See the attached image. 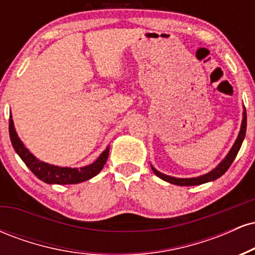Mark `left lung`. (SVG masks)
<instances>
[{
  "label": "left lung",
  "mask_w": 255,
  "mask_h": 255,
  "mask_svg": "<svg viewBox=\"0 0 255 255\" xmlns=\"http://www.w3.org/2000/svg\"><path fill=\"white\" fill-rule=\"evenodd\" d=\"M246 128H247V116H246V109H245L244 120H242V125H241V130H240L239 136H238V139H236L235 144H234L233 147H231V150L229 153H228V156L225 157L223 160H222L221 164H219L216 169H213L212 171L203 175V176L193 177V178H176V177L168 176V175H164V174H162V172L157 171L153 166H152V170H153V172L157 175L158 177L162 178V180H164L169 183L177 184V186H197V184H203V183L210 182V181L216 180V178L221 177L222 175L225 174V171H227L228 169H229V166L233 164L235 157L238 156L240 147H241L242 141H244V139H245Z\"/></svg>",
  "instance_id": "left-lung-1"
}]
</instances>
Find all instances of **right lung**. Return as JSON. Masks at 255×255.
Listing matches in <instances>:
<instances>
[{
    "label": "right lung",
    "instance_id": "add662e5",
    "mask_svg": "<svg viewBox=\"0 0 255 255\" xmlns=\"http://www.w3.org/2000/svg\"><path fill=\"white\" fill-rule=\"evenodd\" d=\"M9 136L11 145L14 150L20 158L24 160L26 165L30 168V170L33 172L39 180L44 181L45 183H57V184H74L84 181L90 180L93 176L99 174V171L103 169L105 163H107L108 156H109V147L105 150L103 153L95 163L91 165L84 166L80 169H72V168H60V166L50 165L48 163H44L38 160L31 152H28L25 147L21 140L17 136L15 128H14L13 120L11 116L9 119Z\"/></svg>",
    "mask_w": 255,
    "mask_h": 255
}]
</instances>
